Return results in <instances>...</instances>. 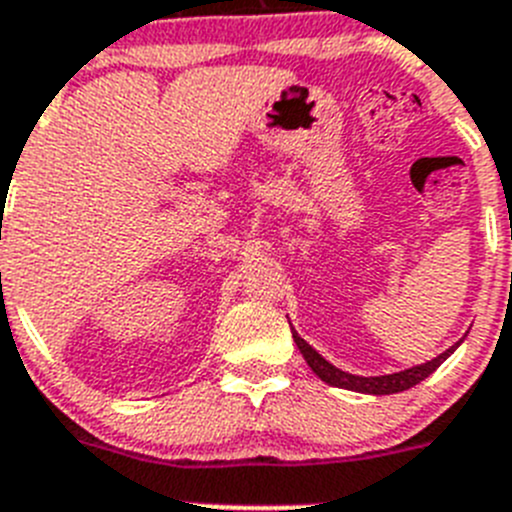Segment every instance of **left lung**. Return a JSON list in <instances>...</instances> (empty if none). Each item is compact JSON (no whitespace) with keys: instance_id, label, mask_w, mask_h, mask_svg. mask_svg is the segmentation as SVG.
<instances>
[{"instance_id":"left-lung-1","label":"left lung","mask_w":512,"mask_h":512,"mask_svg":"<svg viewBox=\"0 0 512 512\" xmlns=\"http://www.w3.org/2000/svg\"><path fill=\"white\" fill-rule=\"evenodd\" d=\"M292 338H295L297 348H300V354L305 356L307 366H310L312 372L318 374L325 384H330V387H341V390L364 392V395H395V392L410 390V387H415L418 382H423L425 377H431L438 366L449 359L456 348L461 346V341H464V338H461V341H456L454 346L446 348L443 354H438L436 359L423 361V364L410 366V369H402V372L379 374V377H359V374L343 372V369H338V366L330 364L328 359H323V356H320L318 351H315V348H312L310 343H307L305 338L297 333L295 328H292Z\"/></svg>"}]
</instances>
